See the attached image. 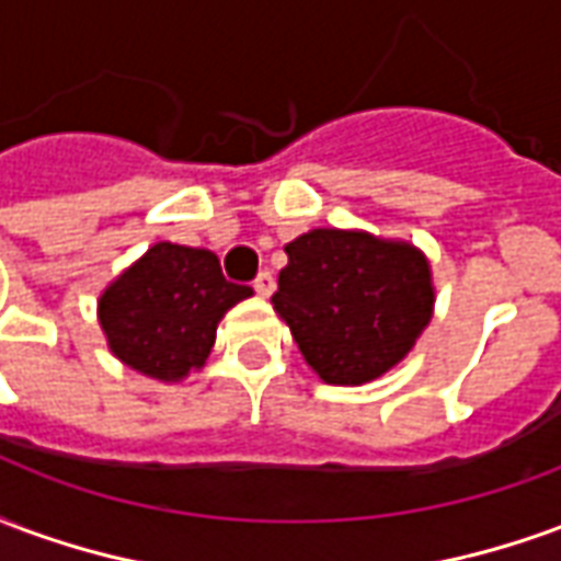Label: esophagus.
Listing matches in <instances>:
<instances>
[{
	"mask_svg": "<svg viewBox=\"0 0 561 561\" xmlns=\"http://www.w3.org/2000/svg\"><path fill=\"white\" fill-rule=\"evenodd\" d=\"M252 288H255L261 297H270L273 294V288H276V279H273V273L270 270H261L255 276V282H252Z\"/></svg>",
	"mask_w": 561,
	"mask_h": 561,
	"instance_id": "obj_1",
	"label": "esophagus"
}]
</instances>
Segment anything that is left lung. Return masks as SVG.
<instances>
[{"label": "left lung", "instance_id": "obj_1", "mask_svg": "<svg viewBox=\"0 0 561 561\" xmlns=\"http://www.w3.org/2000/svg\"><path fill=\"white\" fill-rule=\"evenodd\" d=\"M285 255L273 309L328 385L385 376L433 318V270L412 243L316 228L285 245Z\"/></svg>", "mask_w": 561, "mask_h": 561}]
</instances>
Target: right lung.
Listing matches in <instances>:
<instances>
[{
    "mask_svg": "<svg viewBox=\"0 0 561 561\" xmlns=\"http://www.w3.org/2000/svg\"><path fill=\"white\" fill-rule=\"evenodd\" d=\"M252 288L221 276L209 249L156 243L99 297L107 348L140 376L180 381L201 369L225 312Z\"/></svg>",
    "mask_w": 561,
    "mask_h": 561,
    "instance_id": "right-lung-1",
    "label": "right lung"
}]
</instances>
